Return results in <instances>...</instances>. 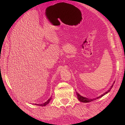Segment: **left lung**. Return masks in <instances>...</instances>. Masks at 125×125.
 Masks as SVG:
<instances>
[{
	"label": "left lung",
	"instance_id": "obj_1",
	"mask_svg": "<svg viewBox=\"0 0 125 125\" xmlns=\"http://www.w3.org/2000/svg\"><path fill=\"white\" fill-rule=\"evenodd\" d=\"M113 84L112 85V86H111V88H110V89H112V88H113ZM109 91H110V90H108V91H107L106 92H105V93H104L103 94H102V95H101L100 96H99V97H96V99H99V98H100V97H102L103 96H104L105 94H107V93H108ZM76 93H77V97H78V99L80 101V102H84V103H88V102H91V101H94V100H96V99L95 98V99H88V98H86V97H83V96H81L80 94H78V93H77V92H76Z\"/></svg>",
	"mask_w": 125,
	"mask_h": 125
}]
</instances>
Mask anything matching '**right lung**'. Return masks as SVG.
<instances>
[{"label": "right lung", "instance_id": "right-lung-1", "mask_svg": "<svg viewBox=\"0 0 125 125\" xmlns=\"http://www.w3.org/2000/svg\"><path fill=\"white\" fill-rule=\"evenodd\" d=\"M51 99H52V98L51 97H50V99H49L46 102H45V103H43V104H35V105H39V106H45V105H46L47 104H48L49 103H50V101L51 100Z\"/></svg>", "mask_w": 125, "mask_h": 125}]
</instances>
